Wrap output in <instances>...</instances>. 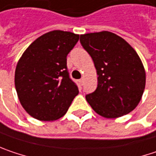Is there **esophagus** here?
I'll return each mask as SVG.
<instances>
[{"mask_svg":"<svg viewBox=\"0 0 156 156\" xmlns=\"http://www.w3.org/2000/svg\"><path fill=\"white\" fill-rule=\"evenodd\" d=\"M79 82H80V83L83 84V78H82V79H80V80H79Z\"/></svg>","mask_w":156,"mask_h":156,"instance_id":"esophagus-1","label":"esophagus"}]
</instances>
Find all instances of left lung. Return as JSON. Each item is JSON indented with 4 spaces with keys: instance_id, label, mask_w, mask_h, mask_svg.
<instances>
[{
    "instance_id": "8db88e82",
    "label": "left lung",
    "mask_w": 156,
    "mask_h": 156,
    "mask_svg": "<svg viewBox=\"0 0 156 156\" xmlns=\"http://www.w3.org/2000/svg\"><path fill=\"white\" fill-rule=\"evenodd\" d=\"M80 42L91 57L98 76L97 89L86 95L88 103L106 118L131 112L146 85V73L137 52L125 40L107 31L82 34Z\"/></svg>"
}]
</instances>
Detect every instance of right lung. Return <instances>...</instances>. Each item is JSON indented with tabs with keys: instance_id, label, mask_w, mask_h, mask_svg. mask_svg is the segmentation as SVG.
I'll return each mask as SVG.
<instances>
[{
	"instance_id": "obj_1",
	"label": "right lung",
	"mask_w": 156,
	"mask_h": 156,
	"mask_svg": "<svg viewBox=\"0 0 156 156\" xmlns=\"http://www.w3.org/2000/svg\"><path fill=\"white\" fill-rule=\"evenodd\" d=\"M79 35L55 30L36 39L23 53L15 72V87L24 109L40 121L62 117L79 93L69 76L66 57Z\"/></svg>"
}]
</instances>
